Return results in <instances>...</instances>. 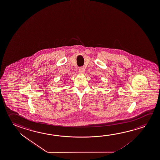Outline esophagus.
<instances>
[{"label":"esophagus","instance_id":"obj_1","mask_svg":"<svg viewBox=\"0 0 160 160\" xmlns=\"http://www.w3.org/2000/svg\"><path fill=\"white\" fill-rule=\"evenodd\" d=\"M79 71L80 73L83 74V73H84V72H85V68H84V67L80 68L79 69Z\"/></svg>","mask_w":160,"mask_h":160}]
</instances>
